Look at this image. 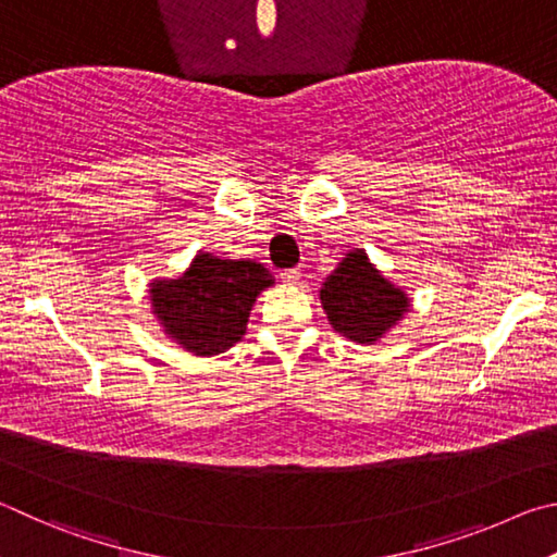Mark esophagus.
Returning a JSON list of instances; mask_svg holds the SVG:
<instances>
[{
	"mask_svg": "<svg viewBox=\"0 0 557 557\" xmlns=\"http://www.w3.org/2000/svg\"><path fill=\"white\" fill-rule=\"evenodd\" d=\"M300 276H304V273H300V269H286L284 273H281V278H284L286 284H298Z\"/></svg>",
	"mask_w": 557,
	"mask_h": 557,
	"instance_id": "34e87169",
	"label": "esophagus"
}]
</instances>
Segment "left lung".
Wrapping results in <instances>:
<instances>
[{
    "instance_id": "8db88e82",
    "label": "left lung",
    "mask_w": 557,
    "mask_h": 557,
    "mask_svg": "<svg viewBox=\"0 0 557 557\" xmlns=\"http://www.w3.org/2000/svg\"><path fill=\"white\" fill-rule=\"evenodd\" d=\"M330 325L357 345H374L408 310L404 288L384 278L364 249H352L320 288Z\"/></svg>"
}]
</instances>
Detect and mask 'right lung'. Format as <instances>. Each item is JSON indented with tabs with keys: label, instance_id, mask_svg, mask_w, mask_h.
Masks as SVG:
<instances>
[{
	"label": "right lung",
	"instance_id": "1",
	"mask_svg": "<svg viewBox=\"0 0 557 557\" xmlns=\"http://www.w3.org/2000/svg\"><path fill=\"white\" fill-rule=\"evenodd\" d=\"M269 286L273 276L263 263L200 251L178 278L153 281L149 298L165 335L193 355L212 357L239 343L253 300Z\"/></svg>",
	"mask_w": 557,
	"mask_h": 557
}]
</instances>
